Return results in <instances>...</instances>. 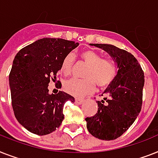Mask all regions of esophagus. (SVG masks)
I'll return each mask as SVG.
<instances>
[{
    "label": "esophagus",
    "mask_w": 158,
    "mask_h": 158,
    "mask_svg": "<svg viewBox=\"0 0 158 158\" xmlns=\"http://www.w3.org/2000/svg\"><path fill=\"white\" fill-rule=\"evenodd\" d=\"M75 102H76L77 104H79V105H81V104H83V102H84V100L80 99V98H76V99H75Z\"/></svg>",
    "instance_id": "34e87169"
}]
</instances>
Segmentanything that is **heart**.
Returning <instances> with one entry per match:
<instances>
[{
  "instance_id": "1",
  "label": "heart",
  "mask_w": 158,
  "mask_h": 158,
  "mask_svg": "<svg viewBox=\"0 0 158 158\" xmlns=\"http://www.w3.org/2000/svg\"><path fill=\"white\" fill-rule=\"evenodd\" d=\"M81 59L88 67L83 74L84 79H70L64 83V89L69 94L75 97H84L92 92L95 86L105 88L108 86L116 75V67L114 61L103 59L99 53L92 50H86L80 54ZM75 62L73 54H68L61 64V71L65 75L72 72Z\"/></svg>"
}]
</instances>
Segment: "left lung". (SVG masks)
I'll use <instances>...</instances> for the list:
<instances>
[{
    "label": "left lung",
    "instance_id": "8db88e82",
    "mask_svg": "<svg viewBox=\"0 0 158 158\" xmlns=\"http://www.w3.org/2000/svg\"><path fill=\"white\" fill-rule=\"evenodd\" d=\"M108 52L118 67L114 79L97 101L98 110L86 118L91 135L104 140L118 138L132 125L142 106L144 75L141 66L131 53L106 44H90Z\"/></svg>",
    "mask_w": 158,
    "mask_h": 158
}]
</instances>
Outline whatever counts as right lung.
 <instances>
[{"label":"right lung","instance_id":"1","mask_svg":"<svg viewBox=\"0 0 158 158\" xmlns=\"http://www.w3.org/2000/svg\"><path fill=\"white\" fill-rule=\"evenodd\" d=\"M78 45L66 40L43 38L15 56L9 75L13 110L18 122L30 132L44 135L57 130L64 119L65 103L75 101L61 91L49 94L48 87L51 79H57L64 58Z\"/></svg>","mask_w":158,"mask_h":158}]
</instances>
